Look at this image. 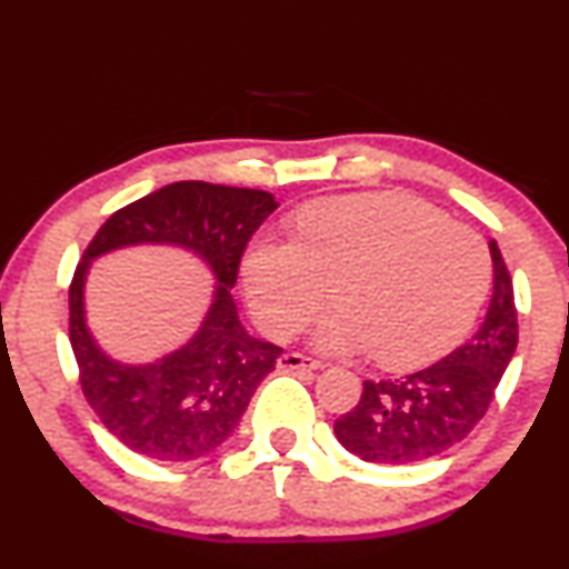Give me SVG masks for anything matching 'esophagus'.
Returning <instances> with one entry per match:
<instances>
[{
	"label": "esophagus",
	"mask_w": 569,
	"mask_h": 569,
	"mask_svg": "<svg viewBox=\"0 0 569 569\" xmlns=\"http://www.w3.org/2000/svg\"><path fill=\"white\" fill-rule=\"evenodd\" d=\"M278 368H283V371H320L323 362L307 358V355H299V352H286L278 358Z\"/></svg>",
	"instance_id": "1"
}]
</instances>
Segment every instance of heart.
Wrapping results in <instances>:
<instances>
[{
    "label": "heart",
    "mask_w": 569,
    "mask_h": 569,
    "mask_svg": "<svg viewBox=\"0 0 569 569\" xmlns=\"http://www.w3.org/2000/svg\"><path fill=\"white\" fill-rule=\"evenodd\" d=\"M490 251L477 230L402 193H352L297 214V238L262 236L243 257L251 312L291 339L333 297L323 352H371L387 368H419L461 345L490 289Z\"/></svg>",
    "instance_id": "b5f03b06"
}]
</instances>
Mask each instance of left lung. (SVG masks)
<instances>
[{
    "mask_svg": "<svg viewBox=\"0 0 569 569\" xmlns=\"http://www.w3.org/2000/svg\"><path fill=\"white\" fill-rule=\"evenodd\" d=\"M492 299L482 326L448 358L402 379L366 381L333 435L368 463H419L467 437L488 413L496 387L517 350V305L509 267L490 241Z\"/></svg>",
    "mask_w": 569,
    "mask_h": 569,
    "instance_id": "left-lung-1",
    "label": "left lung"
}]
</instances>
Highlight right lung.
<instances>
[{
	"label": "right lung",
	"instance_id": "right-lung-1",
	"mask_svg": "<svg viewBox=\"0 0 569 569\" xmlns=\"http://www.w3.org/2000/svg\"><path fill=\"white\" fill-rule=\"evenodd\" d=\"M276 209V198L264 190L184 180L113 211L89 241L68 286V339L89 408L134 453L172 463L211 453L276 368L283 350L249 337L230 297L246 246ZM129 242L188 244L208 259L220 283L202 331L150 367L108 361L83 323L80 286L88 262Z\"/></svg>",
	"mask_w": 569,
	"mask_h": 569
}]
</instances>
